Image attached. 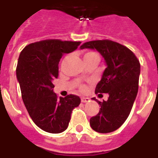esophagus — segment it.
<instances>
[{"instance_id": "esophagus-1", "label": "esophagus", "mask_w": 158, "mask_h": 158, "mask_svg": "<svg viewBox=\"0 0 158 158\" xmlns=\"http://www.w3.org/2000/svg\"><path fill=\"white\" fill-rule=\"evenodd\" d=\"M81 100V102H82V103H88V102H89V98H85V97H82Z\"/></svg>"}]
</instances>
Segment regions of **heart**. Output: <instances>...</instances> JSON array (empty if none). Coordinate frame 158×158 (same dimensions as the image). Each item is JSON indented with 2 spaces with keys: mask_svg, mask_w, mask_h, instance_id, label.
Here are the masks:
<instances>
[{
  "mask_svg": "<svg viewBox=\"0 0 158 158\" xmlns=\"http://www.w3.org/2000/svg\"><path fill=\"white\" fill-rule=\"evenodd\" d=\"M91 58H99V55L94 52H86L84 55V59H91ZM82 89H84V87H82Z\"/></svg>",
  "mask_w": 158,
  "mask_h": 158,
  "instance_id": "b5f03b06",
  "label": "heart"
}]
</instances>
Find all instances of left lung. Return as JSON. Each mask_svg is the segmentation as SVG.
<instances>
[{
    "label": "left lung",
    "instance_id": "left-lung-1",
    "mask_svg": "<svg viewBox=\"0 0 158 158\" xmlns=\"http://www.w3.org/2000/svg\"><path fill=\"white\" fill-rule=\"evenodd\" d=\"M81 49L96 50L106 64L101 80L97 84L95 94L107 93V101L100 102L99 113L90 118L89 125L99 133L116 131L129 117L139 89L140 64L134 53L124 45L109 41L85 42Z\"/></svg>",
    "mask_w": 158,
    "mask_h": 158
}]
</instances>
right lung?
<instances>
[{
  "label": "right lung",
  "mask_w": 158,
  "mask_h": 158,
  "mask_svg": "<svg viewBox=\"0 0 158 158\" xmlns=\"http://www.w3.org/2000/svg\"><path fill=\"white\" fill-rule=\"evenodd\" d=\"M81 41L45 40L27 45L18 60L16 77L22 99L34 123L52 134L68 128L72 111L79 106L81 99L69 94L58 98L53 81L59 75V63L64 54L79 46Z\"/></svg>",
  "instance_id": "obj_1"
}]
</instances>
